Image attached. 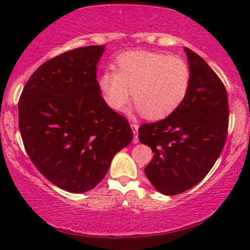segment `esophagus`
<instances>
[{"instance_id": "esophagus-1", "label": "esophagus", "mask_w": 250, "mask_h": 250, "mask_svg": "<svg viewBox=\"0 0 250 250\" xmlns=\"http://www.w3.org/2000/svg\"><path fill=\"white\" fill-rule=\"evenodd\" d=\"M131 128L133 133H134V138H133V142L134 143H138L139 142V138H138V129H139V126L136 124H131Z\"/></svg>"}]
</instances>
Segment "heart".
Segmentation results:
<instances>
[{
  "label": "heart",
  "mask_w": 250,
  "mask_h": 250,
  "mask_svg": "<svg viewBox=\"0 0 250 250\" xmlns=\"http://www.w3.org/2000/svg\"><path fill=\"white\" fill-rule=\"evenodd\" d=\"M117 71L105 70L99 78L102 97L121 111L132 90L135 109L149 119H162L180 107L189 91V64L180 57L152 51L125 52L116 60Z\"/></svg>",
  "instance_id": "heart-1"
}]
</instances>
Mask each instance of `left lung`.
Here are the masks:
<instances>
[{"label": "left lung", "instance_id": "8db88e82", "mask_svg": "<svg viewBox=\"0 0 250 250\" xmlns=\"http://www.w3.org/2000/svg\"><path fill=\"white\" fill-rule=\"evenodd\" d=\"M184 51L191 73L186 99L168 117L139 127V140L153 152L146 176L166 196L199 183L220 157L228 135L224 84L203 58L188 47Z\"/></svg>", "mask_w": 250, "mask_h": 250}]
</instances>
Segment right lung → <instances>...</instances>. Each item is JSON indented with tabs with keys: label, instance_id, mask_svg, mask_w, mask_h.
I'll return each instance as SVG.
<instances>
[{
	"label": "right lung",
	"instance_id": "1",
	"mask_svg": "<svg viewBox=\"0 0 250 250\" xmlns=\"http://www.w3.org/2000/svg\"><path fill=\"white\" fill-rule=\"evenodd\" d=\"M104 51V45L78 47L45 61L19 99V129L30 160L68 192L98 186L133 139L126 118L101 97L97 64Z\"/></svg>",
	"mask_w": 250,
	"mask_h": 250
}]
</instances>
